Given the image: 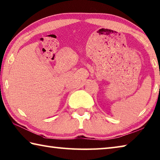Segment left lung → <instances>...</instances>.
Segmentation results:
<instances>
[{
	"label": "left lung",
	"instance_id": "1",
	"mask_svg": "<svg viewBox=\"0 0 160 160\" xmlns=\"http://www.w3.org/2000/svg\"><path fill=\"white\" fill-rule=\"evenodd\" d=\"M159 88H160V86H159Z\"/></svg>",
	"mask_w": 160,
	"mask_h": 160
}]
</instances>
